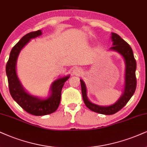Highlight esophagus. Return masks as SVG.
Segmentation results:
<instances>
[{
	"instance_id": "1",
	"label": "esophagus",
	"mask_w": 147,
	"mask_h": 147,
	"mask_svg": "<svg viewBox=\"0 0 147 147\" xmlns=\"http://www.w3.org/2000/svg\"><path fill=\"white\" fill-rule=\"evenodd\" d=\"M82 74V70L80 68H76L73 70V74L75 76H80Z\"/></svg>"
}]
</instances>
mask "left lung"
<instances>
[{"label": "left lung", "instance_id": "1", "mask_svg": "<svg viewBox=\"0 0 147 147\" xmlns=\"http://www.w3.org/2000/svg\"><path fill=\"white\" fill-rule=\"evenodd\" d=\"M112 47L110 48L119 52L123 57L125 63V86L123 93L117 102L108 106H102L95 104L88 100L86 95V84L82 80H80L81 89L83 100L86 107L92 111L102 114V115H110L122 109L131 99L136 88V61L134 57L132 49L129 44L124 41L117 34L112 32L111 35Z\"/></svg>", "mask_w": 147, "mask_h": 147}]
</instances>
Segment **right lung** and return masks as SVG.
<instances>
[{
    "label": "right lung",
    "instance_id": "obj_1",
    "mask_svg": "<svg viewBox=\"0 0 147 147\" xmlns=\"http://www.w3.org/2000/svg\"><path fill=\"white\" fill-rule=\"evenodd\" d=\"M41 34V30H39L24 36L12 48L6 65V74L11 95L25 111L35 116L50 115L57 110L61 101L63 86L69 78V75H68L54 81L50 87V95L46 99H41L31 95L24 88L16 72V63L18 55L22 49L29 42L30 39L39 37Z\"/></svg>",
    "mask_w": 147,
    "mask_h": 147
}]
</instances>
